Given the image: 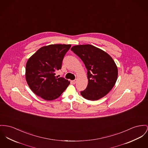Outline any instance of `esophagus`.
<instances>
[{
  "mask_svg": "<svg viewBox=\"0 0 148 148\" xmlns=\"http://www.w3.org/2000/svg\"><path fill=\"white\" fill-rule=\"evenodd\" d=\"M71 82H72L73 84H75L76 83V79H74V80L71 81Z\"/></svg>",
  "mask_w": 148,
  "mask_h": 148,
  "instance_id": "esophagus-1",
  "label": "esophagus"
}]
</instances>
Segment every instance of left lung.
<instances>
[{"instance_id": "left-lung-1", "label": "left lung", "mask_w": 148, "mask_h": 148, "mask_svg": "<svg viewBox=\"0 0 148 148\" xmlns=\"http://www.w3.org/2000/svg\"><path fill=\"white\" fill-rule=\"evenodd\" d=\"M71 50L83 61L87 71L88 84L80 92L90 100L106 96L114 86L118 76L117 67L106 52L91 45L73 46Z\"/></svg>"}]
</instances>
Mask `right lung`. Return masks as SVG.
Masks as SVG:
<instances>
[{
	"instance_id": "right-lung-1",
	"label": "right lung",
	"mask_w": 148,
	"mask_h": 148,
	"mask_svg": "<svg viewBox=\"0 0 148 148\" xmlns=\"http://www.w3.org/2000/svg\"><path fill=\"white\" fill-rule=\"evenodd\" d=\"M71 45L53 44L40 48L28 60L26 79L31 90L46 100L58 98L69 85V81L56 77L62 61Z\"/></svg>"
}]
</instances>
